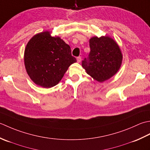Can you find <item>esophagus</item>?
<instances>
[{
    "mask_svg": "<svg viewBox=\"0 0 150 150\" xmlns=\"http://www.w3.org/2000/svg\"><path fill=\"white\" fill-rule=\"evenodd\" d=\"M81 61V56L78 57H77V62H78V63H80Z\"/></svg>",
    "mask_w": 150,
    "mask_h": 150,
    "instance_id": "34e87169",
    "label": "esophagus"
}]
</instances>
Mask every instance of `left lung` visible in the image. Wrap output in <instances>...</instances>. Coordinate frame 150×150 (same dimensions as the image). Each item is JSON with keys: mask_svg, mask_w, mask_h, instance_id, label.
<instances>
[{"mask_svg": "<svg viewBox=\"0 0 150 150\" xmlns=\"http://www.w3.org/2000/svg\"><path fill=\"white\" fill-rule=\"evenodd\" d=\"M91 52L82 67L94 79L103 82L112 77L120 68L122 54L120 47L109 36L93 37L89 40Z\"/></svg>", "mask_w": 150, "mask_h": 150, "instance_id": "left-lung-1", "label": "left lung"}]
</instances>
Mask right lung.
Returning a JSON list of instances; mask_svg holds the SVG:
<instances>
[{
    "label": "right lung",
    "mask_w": 150,
    "mask_h": 150,
    "mask_svg": "<svg viewBox=\"0 0 150 150\" xmlns=\"http://www.w3.org/2000/svg\"><path fill=\"white\" fill-rule=\"evenodd\" d=\"M24 61L30 78L44 88L56 85L69 66L76 62L70 46L59 37H52L48 31L38 33L28 41Z\"/></svg>",
    "instance_id": "1"
}]
</instances>
